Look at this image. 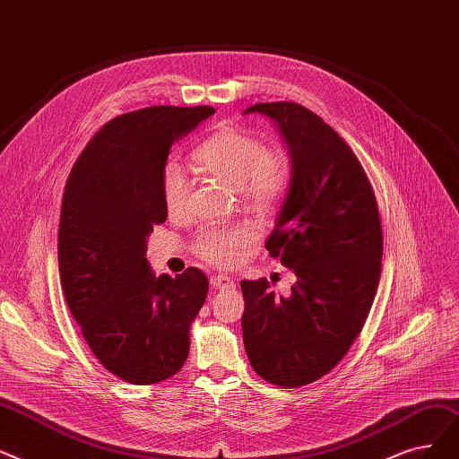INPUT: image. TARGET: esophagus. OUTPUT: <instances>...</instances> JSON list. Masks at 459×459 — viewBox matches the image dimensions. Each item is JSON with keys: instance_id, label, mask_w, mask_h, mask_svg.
I'll return each mask as SVG.
<instances>
[{"instance_id": "esophagus-1", "label": "esophagus", "mask_w": 459, "mask_h": 459, "mask_svg": "<svg viewBox=\"0 0 459 459\" xmlns=\"http://www.w3.org/2000/svg\"><path fill=\"white\" fill-rule=\"evenodd\" d=\"M235 286V280L226 274H212L211 276V288L212 290H228Z\"/></svg>"}]
</instances>
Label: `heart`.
I'll use <instances>...</instances> for the list:
<instances>
[{
    "mask_svg": "<svg viewBox=\"0 0 459 459\" xmlns=\"http://www.w3.org/2000/svg\"><path fill=\"white\" fill-rule=\"evenodd\" d=\"M202 169L241 192L245 205L269 214L286 198L293 179V164L286 149L265 147L250 133L238 128L218 130L194 151ZM162 202L169 214H181L188 202V178L179 164H168L160 178ZM257 233L248 226L214 228L204 231L194 243V254L207 264L231 269L254 250Z\"/></svg>",
    "mask_w": 459,
    "mask_h": 459,
    "instance_id": "b5f03b06",
    "label": "heart"
}]
</instances>
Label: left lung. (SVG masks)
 Returning <instances> with one entry per match:
<instances>
[{"mask_svg": "<svg viewBox=\"0 0 459 459\" xmlns=\"http://www.w3.org/2000/svg\"><path fill=\"white\" fill-rule=\"evenodd\" d=\"M290 145L293 179L267 238L269 255L297 281L278 297L267 278L243 280V338L259 377L310 385L345 357L372 308L383 230L376 194L353 149L297 102H259Z\"/></svg>", "mask_w": 459, "mask_h": 459, "instance_id": "8db88e82", "label": "left lung"}]
</instances>
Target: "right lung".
Wrapping results in <instances>:
<instances>
[{"instance_id":"obj_1","label":"right lung","mask_w":459,"mask_h":459,"mask_svg":"<svg viewBox=\"0 0 459 459\" xmlns=\"http://www.w3.org/2000/svg\"><path fill=\"white\" fill-rule=\"evenodd\" d=\"M212 114V106H151L114 117L85 145L63 190L65 300L93 355L126 383H160L188 357L209 280L195 267L155 276L145 241L168 218L160 178L171 145Z\"/></svg>"}]
</instances>
